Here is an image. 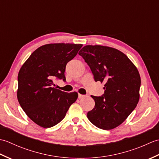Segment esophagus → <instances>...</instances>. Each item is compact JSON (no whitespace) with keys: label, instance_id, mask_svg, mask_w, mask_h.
<instances>
[{"label":"esophagus","instance_id":"34e87169","mask_svg":"<svg viewBox=\"0 0 159 159\" xmlns=\"http://www.w3.org/2000/svg\"><path fill=\"white\" fill-rule=\"evenodd\" d=\"M85 95H83V94L79 93V99H82V98H85Z\"/></svg>","mask_w":159,"mask_h":159}]
</instances>
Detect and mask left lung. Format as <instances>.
<instances>
[{
	"label": "left lung",
	"mask_w": 159,
	"mask_h": 159,
	"mask_svg": "<svg viewBox=\"0 0 159 159\" xmlns=\"http://www.w3.org/2000/svg\"><path fill=\"white\" fill-rule=\"evenodd\" d=\"M79 54L90 67L96 81L104 83L103 96H92L95 107L87 113V118L101 129H113L126 120L139 102V71L124 53L111 47L87 45Z\"/></svg>",
	"instance_id": "1"
}]
</instances>
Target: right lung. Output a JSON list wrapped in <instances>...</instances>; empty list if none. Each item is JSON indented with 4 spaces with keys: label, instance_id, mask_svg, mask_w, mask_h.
I'll use <instances>...</instances> for the list:
<instances>
[{
    "label": "right lung",
    "instance_id": "add662e5",
    "mask_svg": "<svg viewBox=\"0 0 159 159\" xmlns=\"http://www.w3.org/2000/svg\"><path fill=\"white\" fill-rule=\"evenodd\" d=\"M83 46L79 43H48L39 47L20 69L17 98L27 116L38 126L50 128L65 117L78 98L52 87L53 79L66 80V64Z\"/></svg>",
    "mask_w": 159,
    "mask_h": 159
}]
</instances>
